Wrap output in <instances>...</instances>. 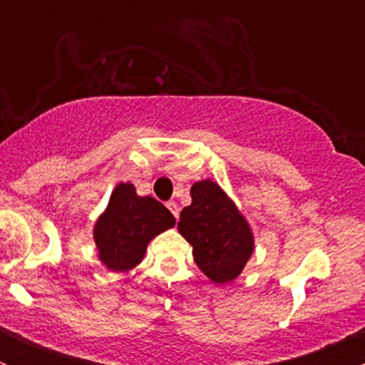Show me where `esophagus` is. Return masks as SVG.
Masks as SVG:
<instances>
[{
	"instance_id": "1",
	"label": "esophagus",
	"mask_w": 365,
	"mask_h": 365,
	"mask_svg": "<svg viewBox=\"0 0 365 365\" xmlns=\"http://www.w3.org/2000/svg\"><path fill=\"white\" fill-rule=\"evenodd\" d=\"M165 206H168V208H169V212H171L173 215H175V217H178V213H180V208H178V205L175 203V201H168V203H165Z\"/></svg>"
}]
</instances>
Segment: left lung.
<instances>
[{"instance_id":"left-lung-1","label":"left lung","mask_w":365,"mask_h":365,"mask_svg":"<svg viewBox=\"0 0 365 365\" xmlns=\"http://www.w3.org/2000/svg\"><path fill=\"white\" fill-rule=\"evenodd\" d=\"M192 203L180 213L178 231L197 267L213 282L233 281L254 251L251 227L233 201L212 180L194 183Z\"/></svg>"}]
</instances>
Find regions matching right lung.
I'll return each mask as SVG.
<instances>
[{
    "label": "right lung",
    "instance_id": "1",
    "mask_svg": "<svg viewBox=\"0 0 365 365\" xmlns=\"http://www.w3.org/2000/svg\"><path fill=\"white\" fill-rule=\"evenodd\" d=\"M175 222L160 201L138 196L132 183H118L108 208L95 224L98 257L114 272L130 270L141 263L150 240Z\"/></svg>",
    "mask_w": 365,
    "mask_h": 365
}]
</instances>
